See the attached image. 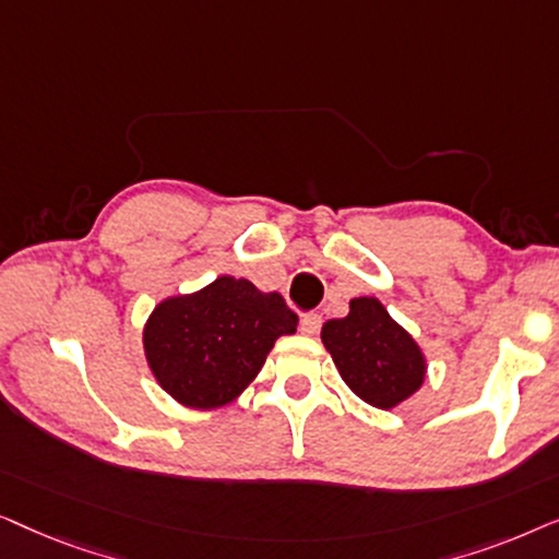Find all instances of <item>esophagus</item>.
<instances>
[{
	"label": "esophagus",
	"instance_id": "1",
	"mask_svg": "<svg viewBox=\"0 0 559 559\" xmlns=\"http://www.w3.org/2000/svg\"><path fill=\"white\" fill-rule=\"evenodd\" d=\"M320 325H323V318L318 316V312H308V316H302V323H300V331L305 335H316L320 331Z\"/></svg>",
	"mask_w": 559,
	"mask_h": 559
}]
</instances>
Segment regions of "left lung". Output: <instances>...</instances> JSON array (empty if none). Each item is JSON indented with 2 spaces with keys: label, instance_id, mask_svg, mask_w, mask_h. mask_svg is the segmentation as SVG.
Here are the masks:
<instances>
[{
  "label": "left lung",
  "instance_id": "1",
  "mask_svg": "<svg viewBox=\"0 0 559 559\" xmlns=\"http://www.w3.org/2000/svg\"><path fill=\"white\" fill-rule=\"evenodd\" d=\"M320 338L343 381L373 407L392 409L423 386V350L377 297L350 300L348 316L328 320Z\"/></svg>",
  "mask_w": 559,
  "mask_h": 559
}]
</instances>
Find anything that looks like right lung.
I'll return each mask as SVG.
<instances>
[{
  "label": "right lung",
  "instance_id": "right-lung-1",
  "mask_svg": "<svg viewBox=\"0 0 559 559\" xmlns=\"http://www.w3.org/2000/svg\"><path fill=\"white\" fill-rule=\"evenodd\" d=\"M297 331L280 293L218 277L201 293L159 302L144 325V354L159 386L186 407L236 400L264 366L274 341Z\"/></svg>",
  "mask_w": 559,
  "mask_h": 559
}]
</instances>
